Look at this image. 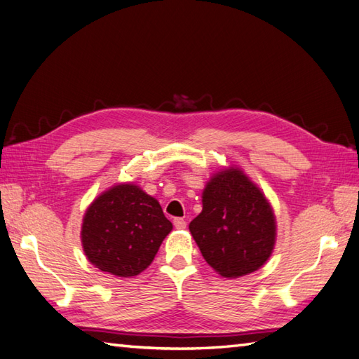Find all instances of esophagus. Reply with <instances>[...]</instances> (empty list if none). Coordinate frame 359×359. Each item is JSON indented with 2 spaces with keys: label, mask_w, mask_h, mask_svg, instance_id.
Returning <instances> with one entry per match:
<instances>
[{
  "label": "esophagus",
  "mask_w": 359,
  "mask_h": 359,
  "mask_svg": "<svg viewBox=\"0 0 359 359\" xmlns=\"http://www.w3.org/2000/svg\"><path fill=\"white\" fill-rule=\"evenodd\" d=\"M174 228L176 229H185L187 228V222L183 219H174Z\"/></svg>",
  "instance_id": "obj_1"
}]
</instances>
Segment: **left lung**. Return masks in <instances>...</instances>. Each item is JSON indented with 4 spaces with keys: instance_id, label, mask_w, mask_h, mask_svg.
I'll return each mask as SVG.
<instances>
[{
    "instance_id": "obj_1",
    "label": "left lung",
    "mask_w": 359,
    "mask_h": 359,
    "mask_svg": "<svg viewBox=\"0 0 359 359\" xmlns=\"http://www.w3.org/2000/svg\"><path fill=\"white\" fill-rule=\"evenodd\" d=\"M202 205L189 231L215 272L238 278L269 260L277 222L269 200L243 170L228 166L215 172L203 189Z\"/></svg>"
}]
</instances>
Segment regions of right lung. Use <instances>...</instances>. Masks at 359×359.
Returning a JSON list of instances; mask_svg holds the SVG:
<instances>
[{"label":"right lung","instance_id":"right-lung-1","mask_svg":"<svg viewBox=\"0 0 359 359\" xmlns=\"http://www.w3.org/2000/svg\"><path fill=\"white\" fill-rule=\"evenodd\" d=\"M171 229L172 223L154 197L135 183H118L87 208L81 241L97 269L135 277L151 264Z\"/></svg>","mask_w":359,"mask_h":359}]
</instances>
